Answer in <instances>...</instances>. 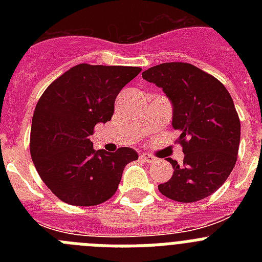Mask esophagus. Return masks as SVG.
<instances>
[{
	"label": "esophagus",
	"instance_id": "esophagus-1",
	"mask_svg": "<svg viewBox=\"0 0 262 262\" xmlns=\"http://www.w3.org/2000/svg\"><path fill=\"white\" fill-rule=\"evenodd\" d=\"M140 160H143V161H145V163H154L155 157L152 156V155L142 154V155H140Z\"/></svg>",
	"mask_w": 262,
	"mask_h": 262
}]
</instances>
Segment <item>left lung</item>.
Returning <instances> with one entry per match:
<instances>
[{
  "instance_id": "obj_1",
  "label": "left lung",
  "mask_w": 262,
  "mask_h": 262,
  "mask_svg": "<svg viewBox=\"0 0 262 262\" xmlns=\"http://www.w3.org/2000/svg\"><path fill=\"white\" fill-rule=\"evenodd\" d=\"M161 88L173 106V128L180 133L184 163L168 159L174 172L159 185L177 202H196L226 182L237 160L240 119L221 81L189 62H163L142 73Z\"/></svg>"
}]
</instances>
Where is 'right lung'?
<instances>
[{"instance_id":"1","label":"right lung","mask_w":262,"mask_h":262,"mask_svg":"<svg viewBox=\"0 0 262 262\" xmlns=\"http://www.w3.org/2000/svg\"><path fill=\"white\" fill-rule=\"evenodd\" d=\"M139 67L78 64L53 81L32 115L30 152L39 176L55 195L73 206H96L114 195L124 166L138 152L96 151L89 136L114 114L119 92Z\"/></svg>"}]
</instances>
